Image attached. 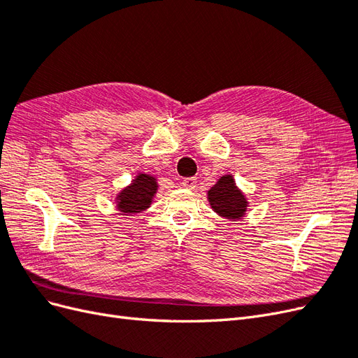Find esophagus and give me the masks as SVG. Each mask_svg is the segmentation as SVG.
Here are the masks:
<instances>
[{
    "label": "esophagus",
    "mask_w": 358,
    "mask_h": 358,
    "mask_svg": "<svg viewBox=\"0 0 358 358\" xmlns=\"http://www.w3.org/2000/svg\"><path fill=\"white\" fill-rule=\"evenodd\" d=\"M197 185V178H185L182 180V187L188 188V189H194Z\"/></svg>",
    "instance_id": "34e87169"
}]
</instances>
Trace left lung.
Listing matches in <instances>:
<instances>
[{"mask_svg":"<svg viewBox=\"0 0 358 358\" xmlns=\"http://www.w3.org/2000/svg\"><path fill=\"white\" fill-rule=\"evenodd\" d=\"M208 199L212 209L229 220H241L248 208L246 197L236 187L234 179L230 175L221 176V179L208 191Z\"/></svg>","mask_w":358,"mask_h":358,"instance_id":"obj_1","label":"left lung"}]
</instances>
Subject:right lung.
<instances>
[{
	"label": "right lung",
	"instance_id": "add662e5",
	"mask_svg": "<svg viewBox=\"0 0 358 358\" xmlns=\"http://www.w3.org/2000/svg\"><path fill=\"white\" fill-rule=\"evenodd\" d=\"M158 189L157 179L140 173L133 183L119 192L116 197L117 209L125 213H137L149 208Z\"/></svg>",
	"mask_w": 358,
	"mask_h": 358
}]
</instances>
